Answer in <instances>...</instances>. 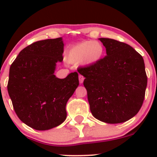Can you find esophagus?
<instances>
[{"mask_svg":"<svg viewBox=\"0 0 157 157\" xmlns=\"http://www.w3.org/2000/svg\"><path fill=\"white\" fill-rule=\"evenodd\" d=\"M83 80H84V77L82 75H79V81H80V83H83Z\"/></svg>","mask_w":157,"mask_h":157,"instance_id":"esophagus-1","label":"esophagus"}]
</instances>
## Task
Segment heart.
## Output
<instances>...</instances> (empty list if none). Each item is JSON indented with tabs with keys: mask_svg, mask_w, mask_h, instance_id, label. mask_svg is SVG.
<instances>
[{
	"mask_svg": "<svg viewBox=\"0 0 157 157\" xmlns=\"http://www.w3.org/2000/svg\"><path fill=\"white\" fill-rule=\"evenodd\" d=\"M104 55V47L97 41H83L69 48L67 52V62L81 63L84 65H94L101 61Z\"/></svg>",
	"mask_w": 157,
	"mask_h": 157,
	"instance_id": "b5f03b06",
	"label": "heart"
}]
</instances>
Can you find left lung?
<instances>
[{
    "mask_svg": "<svg viewBox=\"0 0 157 157\" xmlns=\"http://www.w3.org/2000/svg\"><path fill=\"white\" fill-rule=\"evenodd\" d=\"M107 55L94 65L77 70L85 77L90 111L98 120L122 123L137 115L145 96L144 58L124 42L100 38Z\"/></svg>",
    "mask_w": 157,
    "mask_h": 157,
    "instance_id": "8db88e82",
    "label": "left lung"
}]
</instances>
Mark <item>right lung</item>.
<instances>
[{
    "label": "right lung",
    "mask_w": 157,
    "mask_h": 157,
    "mask_svg": "<svg viewBox=\"0 0 157 157\" xmlns=\"http://www.w3.org/2000/svg\"><path fill=\"white\" fill-rule=\"evenodd\" d=\"M63 52L61 38L38 41L23 48L10 67L7 91L14 111L33 129H51L66 119V104L79 79L77 72L64 79L54 74Z\"/></svg>",
    "instance_id": "1"
}]
</instances>
